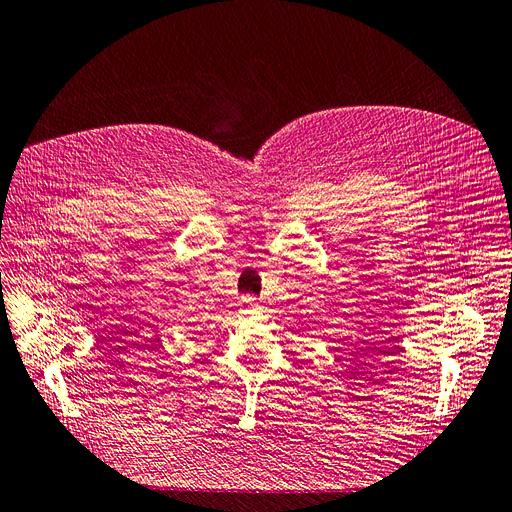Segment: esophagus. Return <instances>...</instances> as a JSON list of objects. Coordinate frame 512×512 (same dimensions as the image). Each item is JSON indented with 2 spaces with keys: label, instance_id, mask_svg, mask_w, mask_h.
<instances>
[{
  "label": "esophagus",
  "instance_id": "esophagus-1",
  "mask_svg": "<svg viewBox=\"0 0 512 512\" xmlns=\"http://www.w3.org/2000/svg\"><path fill=\"white\" fill-rule=\"evenodd\" d=\"M242 301H244V309H249V311H255L259 307V301L255 297H244Z\"/></svg>",
  "mask_w": 512,
  "mask_h": 512
}]
</instances>
